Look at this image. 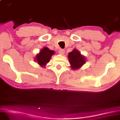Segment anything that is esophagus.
<instances>
[{
	"mask_svg": "<svg viewBox=\"0 0 120 120\" xmlns=\"http://www.w3.org/2000/svg\"><path fill=\"white\" fill-rule=\"evenodd\" d=\"M65 53V51L64 49H60V51H59V53H60V54H61V55H63V54H64Z\"/></svg>",
	"mask_w": 120,
	"mask_h": 120,
	"instance_id": "esophagus-1",
	"label": "esophagus"
}]
</instances>
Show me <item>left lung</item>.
I'll return each mask as SVG.
<instances>
[{
    "mask_svg": "<svg viewBox=\"0 0 120 120\" xmlns=\"http://www.w3.org/2000/svg\"><path fill=\"white\" fill-rule=\"evenodd\" d=\"M68 58L72 70H76L83 66L86 63V57L77 49H74L68 54Z\"/></svg>",
    "mask_w": 120,
    "mask_h": 120,
    "instance_id": "left-lung-1",
    "label": "left lung"
}]
</instances>
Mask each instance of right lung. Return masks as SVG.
I'll return each mask as SVG.
<instances>
[{"mask_svg": "<svg viewBox=\"0 0 120 120\" xmlns=\"http://www.w3.org/2000/svg\"><path fill=\"white\" fill-rule=\"evenodd\" d=\"M54 51L50 50L48 47H44L40 51L39 53L37 54L34 58V61L41 67H45L47 63L50 61L52 56L54 54Z\"/></svg>", "mask_w": 120, "mask_h": 120, "instance_id": "add662e5", "label": "right lung"}]
</instances>
